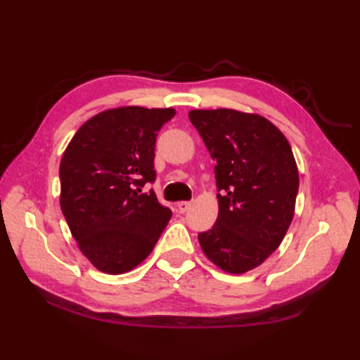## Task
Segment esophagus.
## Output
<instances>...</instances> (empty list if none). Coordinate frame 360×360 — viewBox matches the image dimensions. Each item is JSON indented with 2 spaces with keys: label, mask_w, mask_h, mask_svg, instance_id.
Listing matches in <instances>:
<instances>
[{
  "label": "esophagus",
  "mask_w": 360,
  "mask_h": 360,
  "mask_svg": "<svg viewBox=\"0 0 360 360\" xmlns=\"http://www.w3.org/2000/svg\"><path fill=\"white\" fill-rule=\"evenodd\" d=\"M190 207H192V202H188V201H181V202L178 204V209H179L181 213L188 212Z\"/></svg>",
  "instance_id": "34e87169"
}]
</instances>
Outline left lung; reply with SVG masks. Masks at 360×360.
<instances>
[{
  "instance_id": "left-lung-1",
  "label": "left lung",
  "mask_w": 360,
  "mask_h": 360,
  "mask_svg": "<svg viewBox=\"0 0 360 360\" xmlns=\"http://www.w3.org/2000/svg\"><path fill=\"white\" fill-rule=\"evenodd\" d=\"M190 122L215 160L218 218L198 235L212 263L231 274L262 264L294 218L298 170L272 122L236 110H193Z\"/></svg>"
}]
</instances>
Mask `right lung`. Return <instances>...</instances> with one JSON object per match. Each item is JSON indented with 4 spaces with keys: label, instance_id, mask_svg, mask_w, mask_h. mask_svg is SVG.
Listing matches in <instances>:
<instances>
[{
    "label": "right lung",
    "instance_id": "obj_1",
    "mask_svg": "<svg viewBox=\"0 0 360 360\" xmlns=\"http://www.w3.org/2000/svg\"><path fill=\"white\" fill-rule=\"evenodd\" d=\"M173 108L122 106L96 114L74 134L60 162V207L79 249L105 274L131 271L172 218L153 184L159 129Z\"/></svg>",
    "mask_w": 360,
    "mask_h": 360
}]
</instances>
